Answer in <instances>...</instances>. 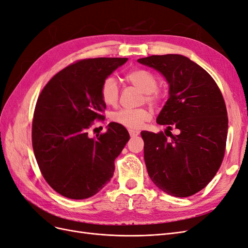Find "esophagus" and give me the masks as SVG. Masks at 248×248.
I'll use <instances>...</instances> for the list:
<instances>
[{"label":"esophagus","instance_id":"34e87169","mask_svg":"<svg viewBox=\"0 0 248 248\" xmlns=\"http://www.w3.org/2000/svg\"><path fill=\"white\" fill-rule=\"evenodd\" d=\"M129 134H130V137H131V138H134V137L139 136V134H140V131H137V130H129Z\"/></svg>","mask_w":248,"mask_h":248}]
</instances>
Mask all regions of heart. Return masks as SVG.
I'll return each mask as SVG.
<instances>
[{
	"instance_id": "obj_1",
	"label": "heart",
	"mask_w": 248,
	"mask_h": 248,
	"mask_svg": "<svg viewBox=\"0 0 248 248\" xmlns=\"http://www.w3.org/2000/svg\"><path fill=\"white\" fill-rule=\"evenodd\" d=\"M125 79L140 89L144 93L142 101L155 106L159 103L162 94L158 87V78L154 73L147 69L137 68L126 73ZM120 89L117 80L108 77L102 81L100 86V97L107 106L114 107L119 99ZM150 119V114L146 108H123L111 115L112 122L128 129H139Z\"/></svg>"
}]
</instances>
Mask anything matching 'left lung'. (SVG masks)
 Here are the masks:
<instances>
[{
	"label": "left lung",
	"instance_id": "1",
	"mask_svg": "<svg viewBox=\"0 0 248 248\" xmlns=\"http://www.w3.org/2000/svg\"><path fill=\"white\" fill-rule=\"evenodd\" d=\"M138 62L167 78L170 97L157 117L166 134L141 131L148 174L162 191L186 198L208 185L226 151L228 112L212 77L181 55L150 56ZM178 129L174 136L170 130Z\"/></svg>",
	"mask_w": 248,
	"mask_h": 248
}]
</instances>
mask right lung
Wrapping results in <instances>:
<instances>
[{
    "mask_svg": "<svg viewBox=\"0 0 248 248\" xmlns=\"http://www.w3.org/2000/svg\"><path fill=\"white\" fill-rule=\"evenodd\" d=\"M127 58L74 62L52 77L34 110L32 145L41 174L52 189L72 200L93 197L114 175L115 159L129 133L111 122L107 132L90 138L94 121H103L100 86Z\"/></svg>",
    "mask_w": 248,
    "mask_h": 248,
    "instance_id": "add662e5",
    "label": "right lung"
}]
</instances>
